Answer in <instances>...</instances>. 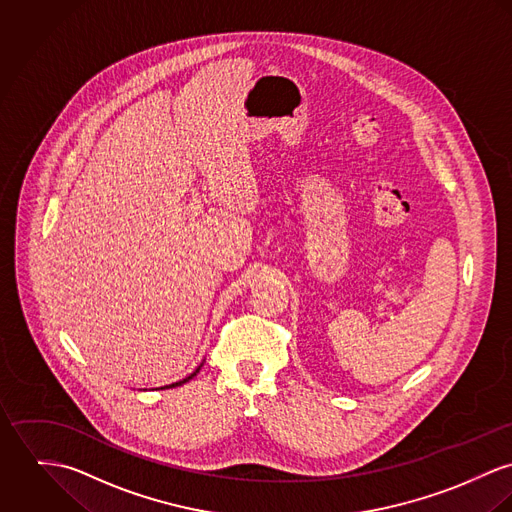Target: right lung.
Returning <instances> with one entry per match:
<instances>
[{"label": "right lung", "mask_w": 512, "mask_h": 512, "mask_svg": "<svg viewBox=\"0 0 512 512\" xmlns=\"http://www.w3.org/2000/svg\"><path fill=\"white\" fill-rule=\"evenodd\" d=\"M202 365H204V361L198 365V369L194 371V373H190L186 379H182V381H176V383H172V385H167V387H161V389H174V387H180V385H184V383H188L192 377H196V373L202 369Z\"/></svg>", "instance_id": "1"}]
</instances>
